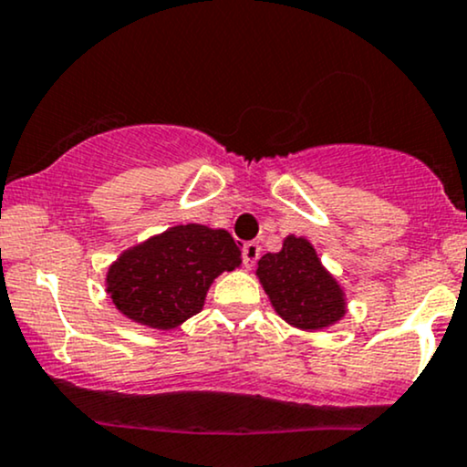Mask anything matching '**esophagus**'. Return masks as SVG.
Listing matches in <instances>:
<instances>
[{"label": "esophagus", "instance_id": "34e87169", "mask_svg": "<svg viewBox=\"0 0 467 467\" xmlns=\"http://www.w3.org/2000/svg\"><path fill=\"white\" fill-rule=\"evenodd\" d=\"M259 254H261L259 244H254V242L244 244V248H242V259H244V265H245V268H253V265L257 264Z\"/></svg>", "mask_w": 467, "mask_h": 467}]
</instances>
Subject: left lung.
Here are the masks:
<instances>
[{"label":"left lung","mask_w":467,"mask_h":467,"mask_svg":"<svg viewBox=\"0 0 467 467\" xmlns=\"http://www.w3.org/2000/svg\"><path fill=\"white\" fill-rule=\"evenodd\" d=\"M257 276L276 315L290 326L321 330L346 315V295L308 239L288 234L279 253L259 259Z\"/></svg>","instance_id":"obj_1"}]
</instances>
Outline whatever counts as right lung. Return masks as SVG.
Here are the masks:
<instances>
[{
	"mask_svg": "<svg viewBox=\"0 0 467 467\" xmlns=\"http://www.w3.org/2000/svg\"><path fill=\"white\" fill-rule=\"evenodd\" d=\"M242 264V250L225 230L188 223L168 228L126 250L109 268L112 304L137 324L171 330L203 308L222 273Z\"/></svg>",
	"mask_w": 467,
	"mask_h": 467,
	"instance_id": "add662e5",
	"label": "right lung"
}]
</instances>
